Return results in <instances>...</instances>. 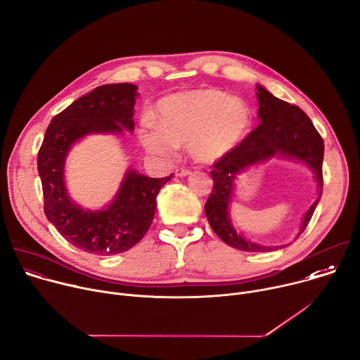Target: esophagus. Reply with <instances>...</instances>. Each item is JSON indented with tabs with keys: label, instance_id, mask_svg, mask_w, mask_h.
Segmentation results:
<instances>
[{
	"label": "esophagus",
	"instance_id": "34e87169",
	"mask_svg": "<svg viewBox=\"0 0 360 360\" xmlns=\"http://www.w3.org/2000/svg\"><path fill=\"white\" fill-rule=\"evenodd\" d=\"M188 174H191V172H190L188 169H177V170H176V176H177V177H186V176H188Z\"/></svg>",
	"mask_w": 360,
	"mask_h": 360
}]
</instances>
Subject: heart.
Wrapping results in <instances>:
<instances>
[{"instance_id":"1","label":"heart","mask_w":360,"mask_h":360,"mask_svg":"<svg viewBox=\"0 0 360 360\" xmlns=\"http://www.w3.org/2000/svg\"><path fill=\"white\" fill-rule=\"evenodd\" d=\"M157 126L143 123L139 139L153 154L169 155L186 144L197 163L213 165L233 153L249 136L253 124L250 107L230 94L203 89L177 93L157 104Z\"/></svg>"}]
</instances>
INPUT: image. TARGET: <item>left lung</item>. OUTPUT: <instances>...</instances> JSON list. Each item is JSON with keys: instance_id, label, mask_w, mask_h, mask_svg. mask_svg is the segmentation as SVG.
I'll use <instances>...</instances> for the list:
<instances>
[{"instance_id": "1", "label": "left lung", "mask_w": 360, "mask_h": 360, "mask_svg": "<svg viewBox=\"0 0 360 360\" xmlns=\"http://www.w3.org/2000/svg\"><path fill=\"white\" fill-rule=\"evenodd\" d=\"M257 103L260 124L245 139L233 153L212 166L213 191L205 205L206 217L213 231L221 240L243 252H269L282 246H264L237 233L230 219V203L236 188V179L252 166L262 165L277 157L306 165L314 174L317 198L306 212L296 238L309 224L313 212L322 197L323 188V153L325 144L314 129L311 120L297 105L274 97L263 86L257 84Z\"/></svg>"}]
</instances>
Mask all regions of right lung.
Returning a JSON list of instances; mask_svg holds the SVG:
<instances>
[{"label":"right lung","instance_id":"obj_1","mask_svg":"<svg viewBox=\"0 0 360 360\" xmlns=\"http://www.w3.org/2000/svg\"><path fill=\"white\" fill-rule=\"evenodd\" d=\"M137 96V86L120 83L77 98L51 120L38 151L46 216L68 243L87 253L110 256L137 245L154 219L160 188L173 177L153 179L127 169L114 198L100 210L74 203L67 191L64 167L72 146L90 134L133 133Z\"/></svg>","mask_w":360,"mask_h":360}]
</instances>
